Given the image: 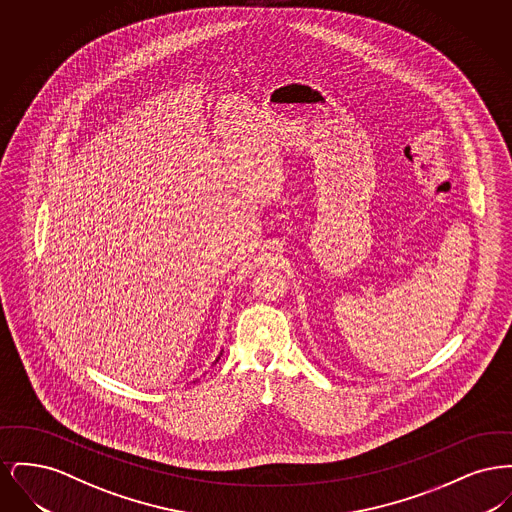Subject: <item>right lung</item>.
Here are the masks:
<instances>
[{"instance_id": "right-lung-1", "label": "right lung", "mask_w": 512, "mask_h": 512, "mask_svg": "<svg viewBox=\"0 0 512 512\" xmlns=\"http://www.w3.org/2000/svg\"><path fill=\"white\" fill-rule=\"evenodd\" d=\"M219 359H220V357H219ZM219 359H217V361H219Z\"/></svg>"}]
</instances>
